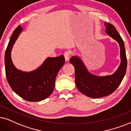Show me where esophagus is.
Returning <instances> with one entry per match:
<instances>
[{
  "label": "esophagus",
  "instance_id": "obj_1",
  "mask_svg": "<svg viewBox=\"0 0 131 131\" xmlns=\"http://www.w3.org/2000/svg\"><path fill=\"white\" fill-rule=\"evenodd\" d=\"M70 56H71V52H69V51H66V52L64 53V59H65V60L67 61V62L69 60Z\"/></svg>",
  "mask_w": 131,
  "mask_h": 131
}]
</instances>
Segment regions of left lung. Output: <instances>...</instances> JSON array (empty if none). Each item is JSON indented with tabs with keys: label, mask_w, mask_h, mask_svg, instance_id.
<instances>
[{
	"label": "left lung",
	"mask_w": 131,
	"mask_h": 131,
	"mask_svg": "<svg viewBox=\"0 0 131 131\" xmlns=\"http://www.w3.org/2000/svg\"><path fill=\"white\" fill-rule=\"evenodd\" d=\"M106 32L120 45L121 63L113 74L101 77L91 74L79 57L73 56L70 63L75 68V85L78 89L91 98H100L110 95L116 90L123 79L126 72L127 59L124 42L112 24L105 23Z\"/></svg>",
	"instance_id": "left-lung-1"
}]
</instances>
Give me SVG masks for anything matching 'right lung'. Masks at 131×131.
Wrapping results in <instances>:
<instances>
[{"mask_svg":"<svg viewBox=\"0 0 131 131\" xmlns=\"http://www.w3.org/2000/svg\"><path fill=\"white\" fill-rule=\"evenodd\" d=\"M22 31L18 26L11 35L5 54V73L7 81L13 91L29 102H39L52 94L58 72L64 63L63 55L48 57L36 70L26 72L14 67L11 60V52L13 45Z\"/></svg>","mask_w":131,"mask_h":131,"instance_id":"right-lung-1","label":"right lung"}]
</instances>
